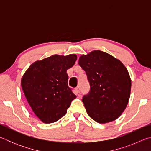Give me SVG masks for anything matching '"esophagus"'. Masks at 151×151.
<instances>
[{
	"mask_svg": "<svg viewBox=\"0 0 151 151\" xmlns=\"http://www.w3.org/2000/svg\"><path fill=\"white\" fill-rule=\"evenodd\" d=\"M75 91H76V94H77V95H78V96L80 95V94H81L80 86H77V87L75 88Z\"/></svg>",
	"mask_w": 151,
	"mask_h": 151,
	"instance_id": "34e87169",
	"label": "esophagus"
}]
</instances>
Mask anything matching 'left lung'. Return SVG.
I'll return each instance as SVG.
<instances>
[{
  "label": "left lung",
  "instance_id": "obj_1",
  "mask_svg": "<svg viewBox=\"0 0 151 151\" xmlns=\"http://www.w3.org/2000/svg\"><path fill=\"white\" fill-rule=\"evenodd\" d=\"M78 64L86 72L91 86L82 99L88 115L99 123L118 119L126 109L131 94V80L126 67L101 50L81 56Z\"/></svg>",
  "mask_w": 151,
  "mask_h": 151
}]
</instances>
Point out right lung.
Masks as SVG:
<instances>
[{"mask_svg":"<svg viewBox=\"0 0 151 151\" xmlns=\"http://www.w3.org/2000/svg\"><path fill=\"white\" fill-rule=\"evenodd\" d=\"M76 55H52L36 61L21 80V86L34 113L45 123H52L66 113L76 98L68 85V68L75 65Z\"/></svg>","mask_w":151,"mask_h":151,"instance_id":"obj_1","label":"right lung"}]
</instances>
